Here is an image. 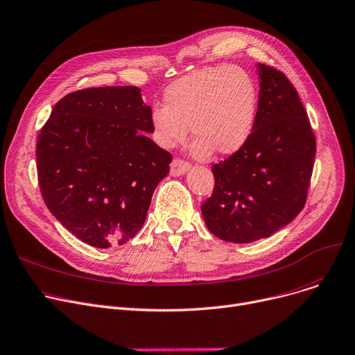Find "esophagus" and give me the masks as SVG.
<instances>
[{
  "label": "esophagus",
  "mask_w": 355,
  "mask_h": 355,
  "mask_svg": "<svg viewBox=\"0 0 355 355\" xmlns=\"http://www.w3.org/2000/svg\"><path fill=\"white\" fill-rule=\"evenodd\" d=\"M189 168H191V164L187 162H183L180 159H175L171 164V175L175 176V178L182 176L187 172V169H189Z\"/></svg>",
  "instance_id": "1"
}]
</instances>
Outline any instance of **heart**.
<instances>
[{
	"label": "heart",
	"mask_w": 355,
	"mask_h": 355,
	"mask_svg": "<svg viewBox=\"0 0 355 355\" xmlns=\"http://www.w3.org/2000/svg\"><path fill=\"white\" fill-rule=\"evenodd\" d=\"M164 107L152 110L156 143L172 149L187 136L196 137L192 153L206 157L215 150L229 156L241 150L252 133L258 92L254 78L236 66L199 70L166 89Z\"/></svg>",
	"instance_id": "obj_1"
}]
</instances>
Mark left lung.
<instances>
[{"label": "left lung", "mask_w": 355, "mask_h": 355, "mask_svg": "<svg viewBox=\"0 0 355 355\" xmlns=\"http://www.w3.org/2000/svg\"><path fill=\"white\" fill-rule=\"evenodd\" d=\"M258 112L243 148L214 164L215 189L200 206L222 241L249 243L293 222L306 200L315 136L300 96L284 73L257 64Z\"/></svg>", "instance_id": "1"}]
</instances>
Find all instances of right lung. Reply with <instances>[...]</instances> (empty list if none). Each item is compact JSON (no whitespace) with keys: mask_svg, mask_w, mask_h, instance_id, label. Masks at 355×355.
<instances>
[{"mask_svg":"<svg viewBox=\"0 0 355 355\" xmlns=\"http://www.w3.org/2000/svg\"><path fill=\"white\" fill-rule=\"evenodd\" d=\"M150 106L135 86L62 97L37 140V173L49 211L94 248L123 245L144 223L171 153L148 137Z\"/></svg>","mask_w":355,"mask_h":355,"instance_id":"right-lung-1","label":"right lung"}]
</instances>
